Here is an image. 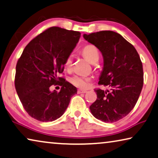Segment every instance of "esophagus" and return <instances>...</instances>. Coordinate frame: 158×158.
Returning a JSON list of instances; mask_svg holds the SVG:
<instances>
[{
	"label": "esophagus",
	"mask_w": 158,
	"mask_h": 158,
	"mask_svg": "<svg viewBox=\"0 0 158 158\" xmlns=\"http://www.w3.org/2000/svg\"><path fill=\"white\" fill-rule=\"evenodd\" d=\"M86 92H87L86 90H83V89H78V91H77V93L78 94H84Z\"/></svg>",
	"instance_id": "obj_1"
}]
</instances>
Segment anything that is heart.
<instances>
[{
    "instance_id": "heart-1",
    "label": "heart",
    "mask_w": 158,
    "mask_h": 158,
    "mask_svg": "<svg viewBox=\"0 0 158 158\" xmlns=\"http://www.w3.org/2000/svg\"><path fill=\"white\" fill-rule=\"evenodd\" d=\"M82 53L84 56L91 63H94L98 62L99 59V52L98 49L92 44H88L82 49ZM73 62V55H70L64 61V67L67 69H71ZM70 82L77 87L82 89H86L89 86L90 79L88 77L81 76V75H74L70 78Z\"/></svg>"
}]
</instances>
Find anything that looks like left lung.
Masks as SVG:
<instances>
[{
	"label": "left lung",
	"instance_id": "obj_1",
	"mask_svg": "<svg viewBox=\"0 0 158 158\" xmlns=\"http://www.w3.org/2000/svg\"><path fill=\"white\" fill-rule=\"evenodd\" d=\"M103 57L98 84L109 90L95 89L97 98L89 109L93 116L106 123L126 116L135 106L143 86V69L140 56L133 44L116 32L104 30L84 35Z\"/></svg>",
	"mask_w": 158,
	"mask_h": 158
}]
</instances>
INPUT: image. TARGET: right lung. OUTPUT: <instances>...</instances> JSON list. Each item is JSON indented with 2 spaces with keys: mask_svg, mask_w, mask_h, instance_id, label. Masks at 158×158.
Returning <instances> with one entry per match:
<instances>
[{
  "mask_svg": "<svg viewBox=\"0 0 158 158\" xmlns=\"http://www.w3.org/2000/svg\"><path fill=\"white\" fill-rule=\"evenodd\" d=\"M81 36L77 31L52 27L32 40L16 64L15 86L23 106L37 121H55L64 114L77 89L59 74ZM52 85L62 86L50 92Z\"/></svg>",
  "mask_w": 158,
  "mask_h": 158,
  "instance_id": "1",
  "label": "right lung"
}]
</instances>
